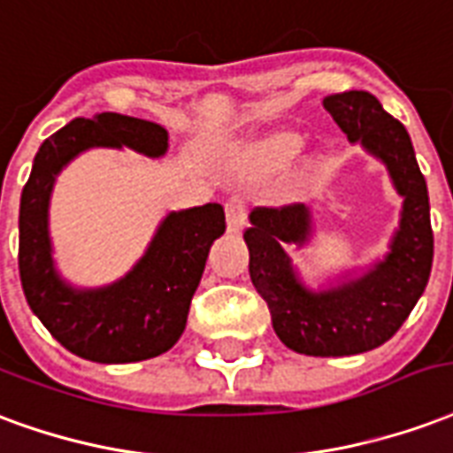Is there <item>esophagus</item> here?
<instances>
[{"label":"esophagus","instance_id":"esophagus-1","mask_svg":"<svg viewBox=\"0 0 453 453\" xmlns=\"http://www.w3.org/2000/svg\"><path fill=\"white\" fill-rule=\"evenodd\" d=\"M224 210H226V226H229V231L243 229L246 214H249L246 200H243L241 195H231L229 200H226V204H224Z\"/></svg>","mask_w":453,"mask_h":453}]
</instances>
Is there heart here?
<instances>
[{"instance_id":"heart-1","label":"heart","mask_w":453,"mask_h":453,"mask_svg":"<svg viewBox=\"0 0 453 453\" xmlns=\"http://www.w3.org/2000/svg\"><path fill=\"white\" fill-rule=\"evenodd\" d=\"M296 147H299V142H296L295 137L277 142L275 147H273V158H275V161H285V158H289L295 154Z\"/></svg>"}]
</instances>
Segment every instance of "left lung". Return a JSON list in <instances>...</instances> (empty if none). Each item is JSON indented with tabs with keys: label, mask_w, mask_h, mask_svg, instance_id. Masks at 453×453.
I'll return each instance as SVG.
<instances>
[{
	"label": "left lung",
	"mask_w": 453,
	"mask_h": 453,
	"mask_svg": "<svg viewBox=\"0 0 453 453\" xmlns=\"http://www.w3.org/2000/svg\"><path fill=\"white\" fill-rule=\"evenodd\" d=\"M323 108L352 144H362L384 164L403 197L388 253L359 277L313 292L299 280L285 250L302 249L311 239L306 204L256 207L243 239L250 253V282L265 299L277 338L299 355L345 357L384 345L411 316L430 280L434 236L427 183L408 130L366 91L326 96Z\"/></svg>",
	"instance_id": "1"
}]
</instances>
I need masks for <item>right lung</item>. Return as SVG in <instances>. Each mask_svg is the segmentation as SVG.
<instances>
[{
    "instance_id": "obj_1",
    "label": "right lung",
    "mask_w": 453,
    "mask_h": 453,
    "mask_svg": "<svg viewBox=\"0 0 453 453\" xmlns=\"http://www.w3.org/2000/svg\"><path fill=\"white\" fill-rule=\"evenodd\" d=\"M94 147H127L158 158L168 150V132L130 115L98 113L74 118L42 142L19 210L23 295L52 338L77 357L101 365L142 362L164 355L186 331L210 246L226 229L224 207L207 203L168 212L127 275L113 285L77 289L59 277L52 260L48 210L59 171Z\"/></svg>"
}]
</instances>
